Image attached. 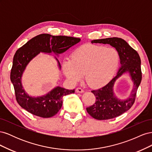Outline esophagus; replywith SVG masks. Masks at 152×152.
<instances>
[{
    "instance_id": "1",
    "label": "esophagus",
    "mask_w": 152,
    "mask_h": 152,
    "mask_svg": "<svg viewBox=\"0 0 152 152\" xmlns=\"http://www.w3.org/2000/svg\"><path fill=\"white\" fill-rule=\"evenodd\" d=\"M76 92L77 93H84V90L82 88H80V87H77V88L76 89Z\"/></svg>"
}]
</instances>
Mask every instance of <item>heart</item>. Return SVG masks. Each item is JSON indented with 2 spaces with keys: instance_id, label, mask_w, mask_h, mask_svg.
<instances>
[{
  "instance_id": "heart-1",
  "label": "heart",
  "mask_w": 152,
  "mask_h": 152,
  "mask_svg": "<svg viewBox=\"0 0 152 152\" xmlns=\"http://www.w3.org/2000/svg\"><path fill=\"white\" fill-rule=\"evenodd\" d=\"M119 63V55L113 48L84 45L73 53L70 61L63 63L64 75L72 83L81 80L84 73L87 84L102 87L111 80Z\"/></svg>"
}]
</instances>
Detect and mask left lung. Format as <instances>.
<instances>
[{"mask_svg":"<svg viewBox=\"0 0 152 152\" xmlns=\"http://www.w3.org/2000/svg\"><path fill=\"white\" fill-rule=\"evenodd\" d=\"M92 44L99 43L110 44L115 48L120 58L121 67L117 73L108 83L97 90L91 92L96 96V102L92 106L86 108L90 115L97 120H108L115 118L127 112L134 103L137 88L141 82V59L136 50L132 48L126 40L118 37L93 40ZM125 72L131 77L134 86L129 97L121 100L115 96L113 91L114 82Z\"/></svg>","mask_w":152,"mask_h":152,"instance_id":"obj_1","label":"left lung"}]
</instances>
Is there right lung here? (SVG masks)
<instances>
[{"label": "right lung", "mask_w": 152, "mask_h": 152, "mask_svg": "<svg viewBox=\"0 0 152 152\" xmlns=\"http://www.w3.org/2000/svg\"><path fill=\"white\" fill-rule=\"evenodd\" d=\"M80 41V39L72 37L43 34L32 38L16 50L13 58L11 80L15 88L17 102L23 108L34 115L42 118L51 117L59 111L63 96L74 93L75 89L68 90L57 86L45 95L32 97L23 89L21 77L27 65L40 53H53L58 56ZM55 58L60 69V63L56 57Z\"/></svg>", "instance_id": "obj_1"}]
</instances>
